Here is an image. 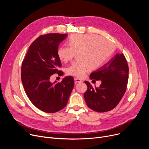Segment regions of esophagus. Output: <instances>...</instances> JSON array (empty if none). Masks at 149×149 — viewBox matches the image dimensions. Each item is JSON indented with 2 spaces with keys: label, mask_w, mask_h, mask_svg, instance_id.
<instances>
[{
  "label": "esophagus",
  "mask_w": 149,
  "mask_h": 149,
  "mask_svg": "<svg viewBox=\"0 0 149 149\" xmlns=\"http://www.w3.org/2000/svg\"><path fill=\"white\" fill-rule=\"evenodd\" d=\"M74 80H75V83H81V82H82V81H83L81 79H77V78H75Z\"/></svg>",
  "instance_id": "esophagus-1"
}]
</instances>
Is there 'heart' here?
I'll list each match as a JSON object with an SVG mask.
<instances>
[{
	"mask_svg": "<svg viewBox=\"0 0 149 149\" xmlns=\"http://www.w3.org/2000/svg\"><path fill=\"white\" fill-rule=\"evenodd\" d=\"M68 46L57 50L58 58L63 62L71 60L77 53L78 60L66 69L67 74L82 78L89 69L99 68L113 51L112 43L95 34H73L69 38Z\"/></svg>",
	"mask_w": 149,
	"mask_h": 149,
	"instance_id": "obj_1",
	"label": "heart"
}]
</instances>
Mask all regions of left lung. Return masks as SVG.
Instances as JSON below:
<instances>
[{
    "instance_id": "left-lung-1",
    "label": "left lung",
    "mask_w": 149,
    "mask_h": 149,
    "mask_svg": "<svg viewBox=\"0 0 149 149\" xmlns=\"http://www.w3.org/2000/svg\"><path fill=\"white\" fill-rule=\"evenodd\" d=\"M91 80L101 81L100 87L93 88L87 81L84 93L87 106L97 112H105L118 104L126 92L129 79V66L123 53L115 56L103 66L92 72Z\"/></svg>"
}]
</instances>
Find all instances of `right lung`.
Instances as JSON below:
<instances>
[{
  "label": "right lung",
  "instance_id": "add662e5",
  "mask_svg": "<svg viewBox=\"0 0 149 149\" xmlns=\"http://www.w3.org/2000/svg\"><path fill=\"white\" fill-rule=\"evenodd\" d=\"M67 36L51 33L39 36L30 45L22 64L21 79L28 98L37 108L46 113L63 109L74 88L72 76L64 78L60 83L50 81L54 74H63L58 69L61 64L57 50Z\"/></svg>",
  "mask_w": 149,
  "mask_h": 149
}]
</instances>
